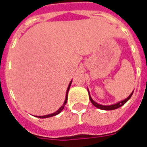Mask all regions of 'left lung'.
Listing matches in <instances>:
<instances>
[{"label":"left lung","instance_id":"obj_1","mask_svg":"<svg viewBox=\"0 0 147 147\" xmlns=\"http://www.w3.org/2000/svg\"><path fill=\"white\" fill-rule=\"evenodd\" d=\"M133 93H134V92L131 93V94L129 95V96L127 97V98H126V99H124V100H121V101H120V102L117 103V104H114V105H100V104H98L97 102H95L94 100H93V99L92 98V97H91V95H90V93L88 92V94H89V99L90 100H91V102L92 103V105H94V107H98V108H99V109H101V110H106V111H111V110H114V109H117V108H119L120 107H121L122 105H123L124 104H125L127 101L129 99H130V98H131V96H132Z\"/></svg>","mask_w":147,"mask_h":147}]
</instances>
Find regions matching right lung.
<instances>
[{
  "label": "right lung",
  "mask_w": 147,
  "mask_h": 147,
  "mask_svg": "<svg viewBox=\"0 0 147 147\" xmlns=\"http://www.w3.org/2000/svg\"><path fill=\"white\" fill-rule=\"evenodd\" d=\"M71 82H70V83H69V87H68V88H67L66 94H65V100L64 104H63V105H62V107H60L59 109L58 110V111H55V112H54V113H53V114H47V115H44V116H38L37 117H40V118H47V117H50L55 116V115H57V114H59L60 112L62 111V110H63V108H64V107H65V105H66L67 100H68V93H69V88H70V86H71Z\"/></svg>",
  "instance_id": "right-lung-1"
}]
</instances>
